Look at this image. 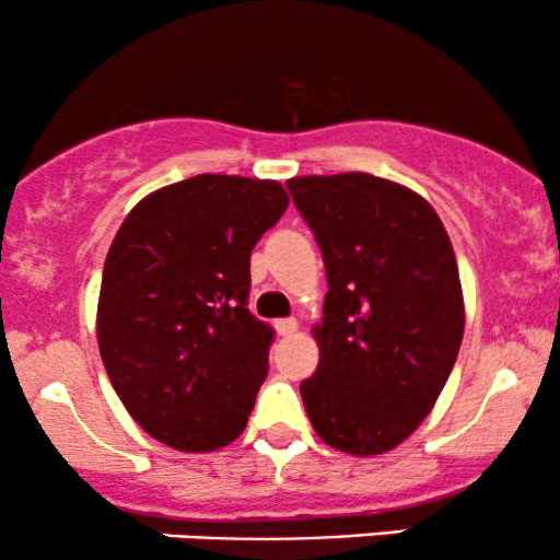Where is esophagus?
<instances>
[{"mask_svg": "<svg viewBox=\"0 0 560 560\" xmlns=\"http://www.w3.org/2000/svg\"><path fill=\"white\" fill-rule=\"evenodd\" d=\"M273 326L276 331H279V337H292V334L298 331V320L294 318H279Z\"/></svg>", "mask_w": 560, "mask_h": 560, "instance_id": "esophagus-1", "label": "esophagus"}]
</instances>
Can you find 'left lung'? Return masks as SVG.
<instances>
[{
	"label": "left lung",
	"mask_w": 560,
	"mask_h": 560,
	"mask_svg": "<svg viewBox=\"0 0 560 560\" xmlns=\"http://www.w3.org/2000/svg\"><path fill=\"white\" fill-rule=\"evenodd\" d=\"M287 189L329 281L313 326L318 369L300 384L307 419L342 453H387L427 419L458 358L453 244L427 199L371 173L300 176Z\"/></svg>",
	"instance_id": "obj_1"
}]
</instances>
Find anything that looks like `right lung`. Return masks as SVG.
<instances>
[{
    "mask_svg": "<svg viewBox=\"0 0 560 560\" xmlns=\"http://www.w3.org/2000/svg\"><path fill=\"white\" fill-rule=\"evenodd\" d=\"M279 182L202 173L147 195L107 253L102 363L131 419L184 453L247 427L273 329L249 313V255L284 215Z\"/></svg>",
    "mask_w": 560,
    "mask_h": 560,
    "instance_id": "add662e5",
    "label": "right lung"
}]
</instances>
